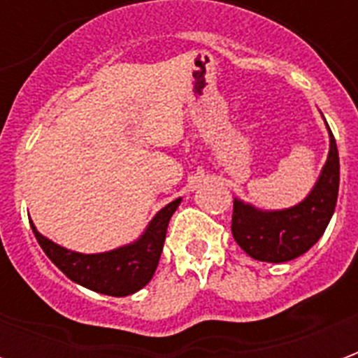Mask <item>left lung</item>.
<instances>
[{"label":"left lung","instance_id":"8db88e82","mask_svg":"<svg viewBox=\"0 0 358 358\" xmlns=\"http://www.w3.org/2000/svg\"><path fill=\"white\" fill-rule=\"evenodd\" d=\"M328 138V159L303 201L287 209L266 210L234 197V240L251 259L287 263L307 253L320 240L334 215L339 189L338 145L330 128Z\"/></svg>","mask_w":358,"mask_h":358}]
</instances>
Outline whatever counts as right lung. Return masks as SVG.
I'll return each instance as SVG.
<instances>
[{
    "label": "right lung",
    "instance_id": "obj_1",
    "mask_svg": "<svg viewBox=\"0 0 358 358\" xmlns=\"http://www.w3.org/2000/svg\"><path fill=\"white\" fill-rule=\"evenodd\" d=\"M180 203L182 197L164 205L149 220V224L138 240L103 253H80L66 249L38 232L32 220L30 226L43 253L74 284L103 295L126 297L140 292L143 285L151 282L163 253L166 228Z\"/></svg>",
    "mask_w": 358,
    "mask_h": 358
}]
</instances>
